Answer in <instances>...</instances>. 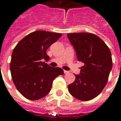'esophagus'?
<instances>
[{"label": "esophagus", "mask_w": 121, "mask_h": 121, "mask_svg": "<svg viewBox=\"0 0 121 121\" xmlns=\"http://www.w3.org/2000/svg\"><path fill=\"white\" fill-rule=\"evenodd\" d=\"M64 73H65V74H68L69 73V71H64Z\"/></svg>", "instance_id": "esophagus-1"}]
</instances>
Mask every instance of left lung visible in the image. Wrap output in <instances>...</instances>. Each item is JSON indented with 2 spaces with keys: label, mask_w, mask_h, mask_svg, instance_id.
Returning <instances> with one entry per match:
<instances>
[{
  "label": "left lung",
  "mask_w": 121,
  "mask_h": 121,
  "mask_svg": "<svg viewBox=\"0 0 121 121\" xmlns=\"http://www.w3.org/2000/svg\"><path fill=\"white\" fill-rule=\"evenodd\" d=\"M79 61L84 63L80 74L68 86L69 93L80 100H90L100 93L106 85L112 68V54L106 43L91 33L68 34Z\"/></svg>",
  "instance_id": "left-lung-1"
}]
</instances>
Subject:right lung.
I'll return each instance as SVG.
<instances>
[{"instance_id": "add662e5", "label": "right lung", "mask_w": 121, "mask_h": 121, "mask_svg": "<svg viewBox=\"0 0 121 121\" xmlns=\"http://www.w3.org/2000/svg\"><path fill=\"white\" fill-rule=\"evenodd\" d=\"M61 36L47 31L32 32L17 43L12 54L10 71L15 86L25 98L36 100L50 92L52 82L63 70L52 67L43 61L49 56L46 50Z\"/></svg>"}]
</instances>
